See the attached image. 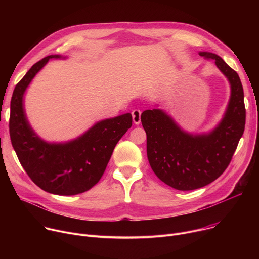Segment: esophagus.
Segmentation results:
<instances>
[{"label":"esophagus","instance_id":"34e87169","mask_svg":"<svg viewBox=\"0 0 259 259\" xmlns=\"http://www.w3.org/2000/svg\"><path fill=\"white\" fill-rule=\"evenodd\" d=\"M131 114H132V119H133L134 124L139 125L140 124V116H141L140 110L139 109H134Z\"/></svg>","mask_w":259,"mask_h":259}]
</instances>
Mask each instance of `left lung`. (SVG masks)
Segmentation results:
<instances>
[{
    "label": "left lung",
    "mask_w": 259,
    "mask_h": 259,
    "mask_svg": "<svg viewBox=\"0 0 259 259\" xmlns=\"http://www.w3.org/2000/svg\"><path fill=\"white\" fill-rule=\"evenodd\" d=\"M199 54L215 60L231 84L229 105L218 126L207 134L193 135L180 129L162 109H146L141 114L150 165L163 182L178 191L203 188L223 174L245 129L244 91L237 71L214 53Z\"/></svg>",
    "instance_id": "left-lung-1"
}]
</instances>
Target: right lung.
<instances>
[{
    "instance_id": "right-lung-1",
    "label": "right lung",
    "mask_w": 259,
    "mask_h": 259,
    "mask_svg": "<svg viewBox=\"0 0 259 259\" xmlns=\"http://www.w3.org/2000/svg\"><path fill=\"white\" fill-rule=\"evenodd\" d=\"M49 55L34 63L15 86L11 98L10 138L18 160L29 178L43 191L59 196H72L89 191L99 181L114 149L132 126L131 114L106 119L75 140L48 143L29 126L23 108V94Z\"/></svg>"
}]
</instances>
